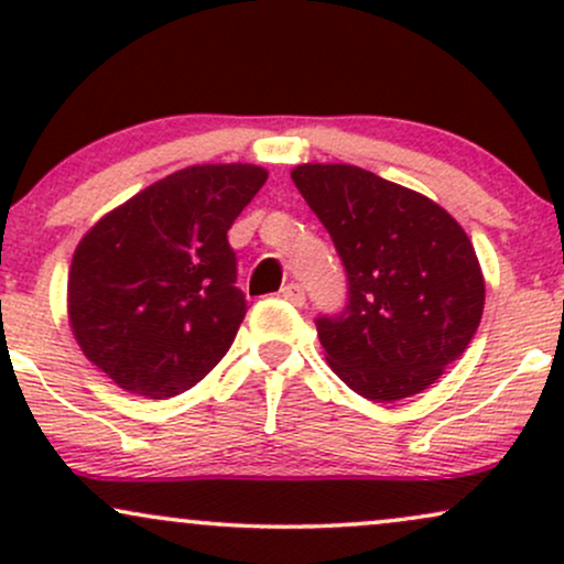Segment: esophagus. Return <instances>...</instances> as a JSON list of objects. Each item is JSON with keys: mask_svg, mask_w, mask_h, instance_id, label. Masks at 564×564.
Wrapping results in <instances>:
<instances>
[{"mask_svg": "<svg viewBox=\"0 0 564 564\" xmlns=\"http://www.w3.org/2000/svg\"><path fill=\"white\" fill-rule=\"evenodd\" d=\"M281 294H283V300L296 304V307H302L304 304V289L300 286V283H286V286L281 289Z\"/></svg>", "mask_w": 564, "mask_h": 564, "instance_id": "1", "label": "esophagus"}]
</instances>
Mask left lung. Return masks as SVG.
Returning a JSON list of instances; mask_svg holds the SVG:
<instances>
[{"label": "left lung", "instance_id": "1", "mask_svg": "<svg viewBox=\"0 0 564 564\" xmlns=\"http://www.w3.org/2000/svg\"><path fill=\"white\" fill-rule=\"evenodd\" d=\"M291 180L347 273L345 310L315 318L332 371L373 403L435 384L482 318L467 232L435 200L360 166L302 164Z\"/></svg>", "mask_w": 564, "mask_h": 564}]
</instances>
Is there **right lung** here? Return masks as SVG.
Masks as SVG:
<instances>
[{
    "label": "right lung",
    "instance_id": "obj_1",
    "mask_svg": "<svg viewBox=\"0 0 564 564\" xmlns=\"http://www.w3.org/2000/svg\"><path fill=\"white\" fill-rule=\"evenodd\" d=\"M268 172L200 164L108 212L74 251L68 321L121 390L166 400L225 358L246 315L228 230Z\"/></svg>",
    "mask_w": 564,
    "mask_h": 564
}]
</instances>
